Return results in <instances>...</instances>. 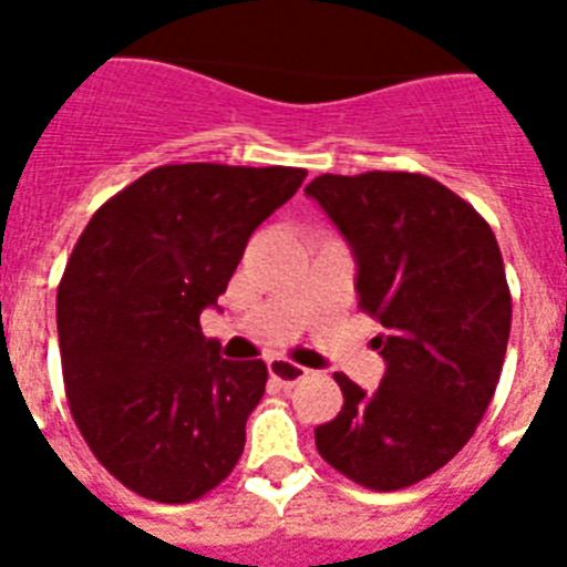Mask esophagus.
Segmentation results:
<instances>
[{"mask_svg": "<svg viewBox=\"0 0 567 567\" xmlns=\"http://www.w3.org/2000/svg\"><path fill=\"white\" fill-rule=\"evenodd\" d=\"M267 371H270V377H274L276 382L285 388L297 385L300 379L309 377V371H306L302 364H293V362H288V359H270V362H267Z\"/></svg>", "mask_w": 567, "mask_h": 567, "instance_id": "esophagus-1", "label": "esophagus"}]
</instances>
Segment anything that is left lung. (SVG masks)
<instances>
[{"label": "left lung", "mask_w": 567, "mask_h": 567, "mask_svg": "<svg viewBox=\"0 0 567 567\" xmlns=\"http://www.w3.org/2000/svg\"><path fill=\"white\" fill-rule=\"evenodd\" d=\"M306 194L353 249L385 359L373 394L336 373L344 405L315 444L364 488H409L465 447L492 403L512 327L501 247L474 205L421 173H323Z\"/></svg>", "instance_id": "left-lung-1"}]
</instances>
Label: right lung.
<instances>
[{
	"instance_id": "1",
	"label": "right lung",
	"mask_w": 567,
	"mask_h": 567,
	"mask_svg": "<svg viewBox=\"0 0 567 567\" xmlns=\"http://www.w3.org/2000/svg\"><path fill=\"white\" fill-rule=\"evenodd\" d=\"M302 179L300 167L164 164L75 240L58 285L66 403L102 467L146 501H199L238 465L267 364L220 359L199 315Z\"/></svg>"
}]
</instances>
